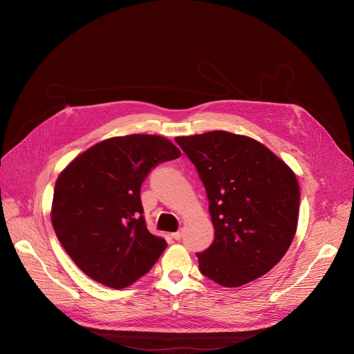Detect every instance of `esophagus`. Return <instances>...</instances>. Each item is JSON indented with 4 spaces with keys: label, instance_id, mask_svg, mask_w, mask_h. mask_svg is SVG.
<instances>
[{
    "label": "esophagus",
    "instance_id": "esophagus-1",
    "mask_svg": "<svg viewBox=\"0 0 354 354\" xmlns=\"http://www.w3.org/2000/svg\"><path fill=\"white\" fill-rule=\"evenodd\" d=\"M181 236H183V232H176V233H173V238H174L176 241H180Z\"/></svg>",
    "mask_w": 354,
    "mask_h": 354
}]
</instances>
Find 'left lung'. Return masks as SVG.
I'll return each mask as SVG.
<instances>
[{
	"label": "left lung",
	"instance_id": "obj_1",
	"mask_svg": "<svg viewBox=\"0 0 354 354\" xmlns=\"http://www.w3.org/2000/svg\"><path fill=\"white\" fill-rule=\"evenodd\" d=\"M207 190L216 236L199 270L226 288L248 283L282 260L297 230L299 187L283 160L227 131L177 137Z\"/></svg>",
	"mask_w": 354,
	"mask_h": 354
}]
</instances>
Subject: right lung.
<instances>
[{"label": "right lung", "instance_id": "obj_1", "mask_svg": "<svg viewBox=\"0 0 354 354\" xmlns=\"http://www.w3.org/2000/svg\"><path fill=\"white\" fill-rule=\"evenodd\" d=\"M181 153L159 136L113 137L90 147L62 171L51 223L73 263L109 288L130 286L167 248L146 227L140 187L160 162Z\"/></svg>", "mask_w": 354, "mask_h": 354}]
</instances>
